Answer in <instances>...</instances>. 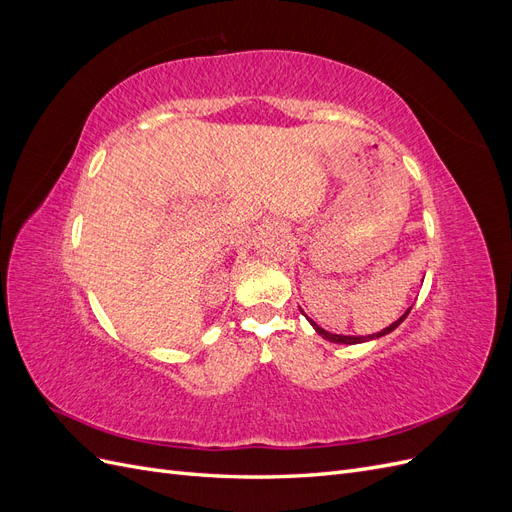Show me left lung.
<instances>
[{
  "mask_svg": "<svg viewBox=\"0 0 512 512\" xmlns=\"http://www.w3.org/2000/svg\"><path fill=\"white\" fill-rule=\"evenodd\" d=\"M410 309H412V307H410ZM410 309H406V314H404V316H401L399 320H395V322L391 324V327H386V329H382L380 333H374V335H367V337H363V335H361V337H352V335H335V333H329V331H324V329H320V327H318V324H316L314 320H309V318H307V320H309V324H312V327L316 329V333H318V335H322L324 339H329V342H333V344H363V342H369V339H378V337H382V335H389L391 331H395V329L399 327V324L406 320V316L410 314Z\"/></svg>",
  "mask_w": 512,
  "mask_h": 512,
  "instance_id": "1",
  "label": "left lung"
}]
</instances>
